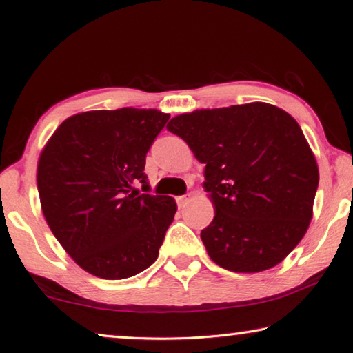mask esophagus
I'll return each mask as SVG.
<instances>
[{
	"label": "esophagus",
	"instance_id": "esophagus-1",
	"mask_svg": "<svg viewBox=\"0 0 353 353\" xmlns=\"http://www.w3.org/2000/svg\"><path fill=\"white\" fill-rule=\"evenodd\" d=\"M176 201H177V205H179V208H183L185 205H187V204H188V201H190V194L177 196V198H176Z\"/></svg>",
	"mask_w": 353,
	"mask_h": 353
}]
</instances>
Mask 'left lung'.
<instances>
[{
	"instance_id": "1",
	"label": "left lung",
	"mask_w": 353,
	"mask_h": 353,
	"mask_svg": "<svg viewBox=\"0 0 353 353\" xmlns=\"http://www.w3.org/2000/svg\"><path fill=\"white\" fill-rule=\"evenodd\" d=\"M166 129L205 163L214 218L201 232L210 259L232 272L279 265L313 216L316 159L297 121L266 103L182 113Z\"/></svg>"
}]
</instances>
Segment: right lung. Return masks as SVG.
<instances>
[{
    "label": "right lung",
    "instance_id": "add662e5",
    "mask_svg": "<svg viewBox=\"0 0 353 353\" xmlns=\"http://www.w3.org/2000/svg\"><path fill=\"white\" fill-rule=\"evenodd\" d=\"M168 119V113L134 107L77 113L41 151V212L83 271L121 280L157 260L176 201L132 190L140 182L149 191L146 154Z\"/></svg>",
    "mask_w": 353,
    "mask_h": 353
}]
</instances>
